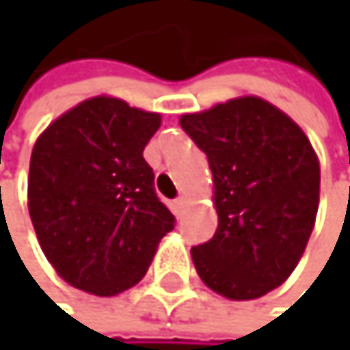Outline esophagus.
Listing matches in <instances>:
<instances>
[{
	"label": "esophagus",
	"instance_id": "obj_1",
	"mask_svg": "<svg viewBox=\"0 0 350 350\" xmlns=\"http://www.w3.org/2000/svg\"><path fill=\"white\" fill-rule=\"evenodd\" d=\"M185 206H187V197H185V195H180L176 201H174V214L180 216V212L185 210Z\"/></svg>",
	"mask_w": 350,
	"mask_h": 350
}]
</instances>
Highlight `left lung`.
<instances>
[{
	"mask_svg": "<svg viewBox=\"0 0 350 350\" xmlns=\"http://www.w3.org/2000/svg\"><path fill=\"white\" fill-rule=\"evenodd\" d=\"M208 155L218 228L191 250L201 281L228 300L279 288L300 262L319 208V159L290 115L260 96H237L180 115Z\"/></svg>",
	"mask_w": 350,
	"mask_h": 350,
	"instance_id": "8db88e82",
	"label": "left lung"
}]
</instances>
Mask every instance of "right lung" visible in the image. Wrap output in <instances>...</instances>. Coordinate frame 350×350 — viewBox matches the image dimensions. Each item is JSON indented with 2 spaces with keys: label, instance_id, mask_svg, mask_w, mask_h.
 <instances>
[{
  "label": "right lung",
  "instance_id": "obj_1",
  "mask_svg": "<svg viewBox=\"0 0 350 350\" xmlns=\"http://www.w3.org/2000/svg\"><path fill=\"white\" fill-rule=\"evenodd\" d=\"M159 126V113L100 94L35 140L29 214L42 252L69 286L103 298L134 288L174 228L142 157Z\"/></svg>",
  "mask_w": 350,
  "mask_h": 350
}]
</instances>
